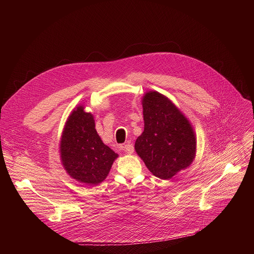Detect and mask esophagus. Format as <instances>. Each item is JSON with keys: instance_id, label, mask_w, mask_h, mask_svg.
<instances>
[{"instance_id": "34e87169", "label": "esophagus", "mask_w": 254, "mask_h": 254, "mask_svg": "<svg viewBox=\"0 0 254 254\" xmlns=\"http://www.w3.org/2000/svg\"><path fill=\"white\" fill-rule=\"evenodd\" d=\"M122 150L125 151L127 154H132L133 153V146L130 143H127V144H125V146L122 147Z\"/></svg>"}]
</instances>
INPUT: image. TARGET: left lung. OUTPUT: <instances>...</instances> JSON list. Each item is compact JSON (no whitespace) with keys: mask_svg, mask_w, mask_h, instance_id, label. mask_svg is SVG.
I'll return each mask as SVG.
<instances>
[{"mask_svg":"<svg viewBox=\"0 0 254 254\" xmlns=\"http://www.w3.org/2000/svg\"><path fill=\"white\" fill-rule=\"evenodd\" d=\"M141 103L144 128L135 140V152L154 176L169 180L192 164L195 132L179 108L160 92H147Z\"/></svg>","mask_w":254,"mask_h":254,"instance_id":"obj_1","label":"left lung"}]
</instances>
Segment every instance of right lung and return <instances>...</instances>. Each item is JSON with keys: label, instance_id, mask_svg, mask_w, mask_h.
Returning <instances> with one entry per match:
<instances>
[{"label": "right lung", "instance_id": "right-lung-1", "mask_svg": "<svg viewBox=\"0 0 254 254\" xmlns=\"http://www.w3.org/2000/svg\"><path fill=\"white\" fill-rule=\"evenodd\" d=\"M60 155L68 175L86 185L101 183L119 157L102 142L93 116L84 112L83 105L74 108L67 119L60 140Z\"/></svg>", "mask_w": 254, "mask_h": 254}]
</instances>
